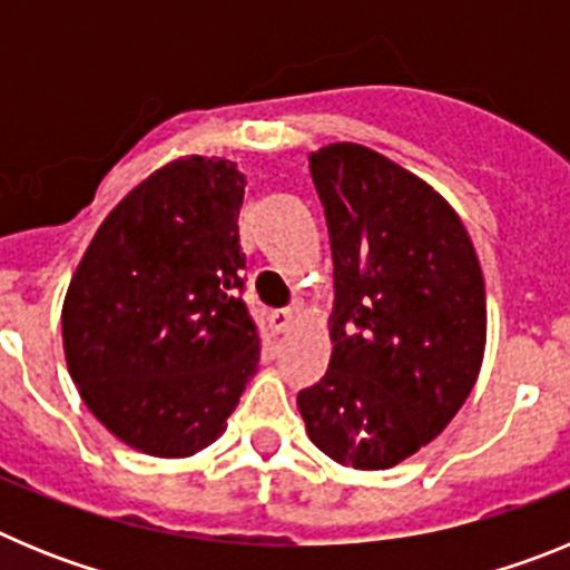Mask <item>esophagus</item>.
<instances>
[{"mask_svg":"<svg viewBox=\"0 0 570 570\" xmlns=\"http://www.w3.org/2000/svg\"><path fill=\"white\" fill-rule=\"evenodd\" d=\"M291 325H294V314H291V311H274V314H271V328H274L276 334L291 331Z\"/></svg>","mask_w":570,"mask_h":570,"instance_id":"1","label":"esophagus"}]
</instances>
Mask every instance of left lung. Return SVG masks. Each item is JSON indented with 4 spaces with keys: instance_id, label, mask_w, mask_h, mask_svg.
I'll list each match as a JSON object with an SVG mask.
<instances>
[{
    "instance_id": "left-lung-1",
    "label": "left lung",
    "mask_w": 570,
    "mask_h": 570,
    "mask_svg": "<svg viewBox=\"0 0 570 570\" xmlns=\"http://www.w3.org/2000/svg\"><path fill=\"white\" fill-rule=\"evenodd\" d=\"M308 163L334 256V351L296 405L322 454L385 471L440 436L471 394L485 282L462 219L420 176L354 142Z\"/></svg>"
}]
</instances>
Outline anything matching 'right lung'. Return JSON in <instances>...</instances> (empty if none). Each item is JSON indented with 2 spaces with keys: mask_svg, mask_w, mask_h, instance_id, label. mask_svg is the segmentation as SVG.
Wrapping results in <instances>:
<instances>
[{
  "mask_svg": "<svg viewBox=\"0 0 570 570\" xmlns=\"http://www.w3.org/2000/svg\"><path fill=\"white\" fill-rule=\"evenodd\" d=\"M245 176L183 156L154 170L90 239L62 305L79 396L116 440L163 460L208 448L256 374L242 302Z\"/></svg>",
  "mask_w": 570,
  "mask_h": 570,
  "instance_id": "1",
  "label": "right lung"
}]
</instances>
